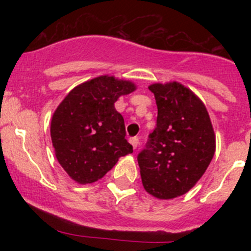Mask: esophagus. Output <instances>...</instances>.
I'll use <instances>...</instances> for the list:
<instances>
[{"instance_id": "esophagus-1", "label": "esophagus", "mask_w": 251, "mask_h": 251, "mask_svg": "<svg viewBox=\"0 0 251 251\" xmlns=\"http://www.w3.org/2000/svg\"><path fill=\"white\" fill-rule=\"evenodd\" d=\"M130 143L132 144L133 148L136 149L138 147V143H140V138H138V137H131L130 138Z\"/></svg>"}]
</instances>
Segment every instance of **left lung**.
<instances>
[{"label": "left lung", "mask_w": 251, "mask_h": 251, "mask_svg": "<svg viewBox=\"0 0 251 251\" xmlns=\"http://www.w3.org/2000/svg\"><path fill=\"white\" fill-rule=\"evenodd\" d=\"M158 118L138 153L144 189L159 199L187 193L201 179L215 153V133L201 100L178 82L154 83Z\"/></svg>", "instance_id": "1"}]
</instances>
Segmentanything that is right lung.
Masks as SVG:
<instances>
[{
    "label": "right lung",
    "instance_id": "1",
    "mask_svg": "<svg viewBox=\"0 0 251 251\" xmlns=\"http://www.w3.org/2000/svg\"><path fill=\"white\" fill-rule=\"evenodd\" d=\"M135 90L130 81L104 75L76 86L55 109L50 123L55 156L77 183L98 181L133 151L114 103Z\"/></svg>",
    "mask_w": 251,
    "mask_h": 251
}]
</instances>
